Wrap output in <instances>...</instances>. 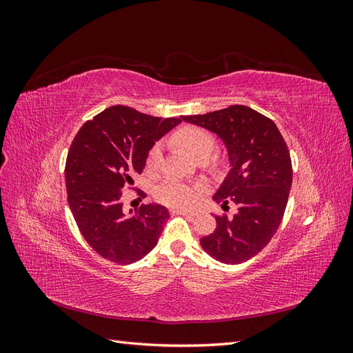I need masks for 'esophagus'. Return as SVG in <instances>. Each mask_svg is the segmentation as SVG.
Masks as SVG:
<instances>
[{
	"mask_svg": "<svg viewBox=\"0 0 353 353\" xmlns=\"http://www.w3.org/2000/svg\"><path fill=\"white\" fill-rule=\"evenodd\" d=\"M175 212L181 213V215L190 216V218H193V216L197 215V210H194V209H178V210H175Z\"/></svg>",
	"mask_w": 353,
	"mask_h": 353,
	"instance_id": "obj_1",
	"label": "esophagus"
}]
</instances>
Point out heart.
<instances>
[{"instance_id": "obj_1", "label": "heart", "mask_w": 353, "mask_h": 353, "mask_svg": "<svg viewBox=\"0 0 353 353\" xmlns=\"http://www.w3.org/2000/svg\"><path fill=\"white\" fill-rule=\"evenodd\" d=\"M172 141L176 145L183 147L185 152H188L196 160H199V162H205V160H208L212 156V153L215 152V147H216L215 135H213L210 131H208L206 128H201V126L181 128V130H178L172 135ZM162 156H163L162 145L154 144L147 154V160H145L147 168L157 169L160 163H162ZM218 163H219L218 157H213L212 165L218 166ZM199 191H200V187L188 185L185 183H179V181L169 179L156 188L154 197L166 206L184 208V206H188L190 203L196 199Z\"/></svg>"}]
</instances>
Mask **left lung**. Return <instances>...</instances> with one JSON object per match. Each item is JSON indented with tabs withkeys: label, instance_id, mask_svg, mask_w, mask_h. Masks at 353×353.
<instances>
[{
	"label": "left lung",
	"instance_id": "1",
	"mask_svg": "<svg viewBox=\"0 0 353 353\" xmlns=\"http://www.w3.org/2000/svg\"><path fill=\"white\" fill-rule=\"evenodd\" d=\"M225 143L231 170L213 200L232 216L216 215V228L200 239L201 248L222 263H241L271 241L284 216L293 168L276 125L248 105L234 104L206 114L181 116Z\"/></svg>",
	"mask_w": 353,
	"mask_h": 353
}]
</instances>
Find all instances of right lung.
Returning <instances> with one entry per match:
<instances>
[{"label": "right lung", "mask_w": 353, "mask_h": 353, "mask_svg": "<svg viewBox=\"0 0 353 353\" xmlns=\"http://www.w3.org/2000/svg\"><path fill=\"white\" fill-rule=\"evenodd\" d=\"M183 117H154L128 105H112L87 121L70 144L65 176L69 208L91 248L104 259L140 261L159 241L169 212L141 205L126 215L122 188L134 190L154 141Z\"/></svg>", "instance_id": "add662e5"}]
</instances>
